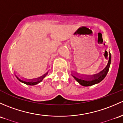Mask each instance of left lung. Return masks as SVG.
<instances>
[{
	"label": "left lung",
	"mask_w": 123,
	"mask_h": 123,
	"mask_svg": "<svg viewBox=\"0 0 123 123\" xmlns=\"http://www.w3.org/2000/svg\"><path fill=\"white\" fill-rule=\"evenodd\" d=\"M111 64V54L110 53V57H109V60H108V64H107V67H105V69H103L101 72H100L98 74L94 75H93L92 78H90L88 79L89 80H84V79H80L77 78L75 76L72 75L74 77V78L81 85H83L85 86H91V85L96 84L99 83L102 80H104V78H105V76L107 75V73H108V70H109L110 65Z\"/></svg>",
	"instance_id": "8db88e82"
}]
</instances>
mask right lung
<instances>
[{
    "label": "right lung",
    "mask_w": 123,
    "mask_h": 123,
    "mask_svg": "<svg viewBox=\"0 0 123 123\" xmlns=\"http://www.w3.org/2000/svg\"><path fill=\"white\" fill-rule=\"evenodd\" d=\"M16 78H18V80H19V81H20V82H23V83L25 84H27V85H36L37 84L39 83V82H41V81H42V80H43V78H44L45 77V75L43 76V77H40L39 78H38L37 79V80H33V81H24V80H20V79H19L17 76H16Z\"/></svg>",
    "instance_id": "right-lung-1"
}]
</instances>
